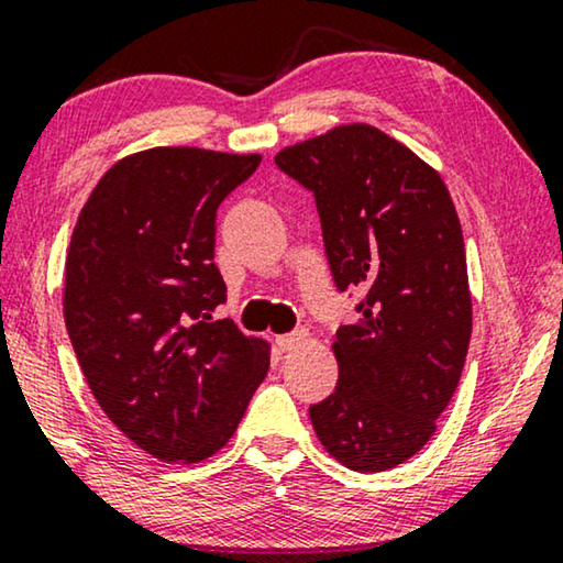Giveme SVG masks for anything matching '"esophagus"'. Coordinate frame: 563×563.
I'll return each instance as SVG.
<instances>
[{
	"label": "esophagus",
	"mask_w": 563,
	"mask_h": 563,
	"mask_svg": "<svg viewBox=\"0 0 563 563\" xmlns=\"http://www.w3.org/2000/svg\"><path fill=\"white\" fill-rule=\"evenodd\" d=\"M306 341V333L303 331H296V333H285V335H278V339H275V343H278V349L280 351H292V349H298L300 343Z\"/></svg>",
	"instance_id": "1"
}]
</instances>
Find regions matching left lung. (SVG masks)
Masks as SVG:
<instances>
[{
	"label": "left lung",
	"instance_id": "left-lung-1",
	"mask_svg": "<svg viewBox=\"0 0 563 563\" xmlns=\"http://www.w3.org/2000/svg\"><path fill=\"white\" fill-rule=\"evenodd\" d=\"M275 164L313 191L335 288L364 292L362 318L335 331L339 384L310 422L341 465L397 467L438 430L470 346L455 205L430 164L368 123L285 146Z\"/></svg>",
	"mask_w": 563,
	"mask_h": 563
}]
</instances>
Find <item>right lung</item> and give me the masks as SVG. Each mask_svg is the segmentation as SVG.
I'll list each match as a JSON object with an SVG mask.
<instances>
[{
    "label": "right lung",
    "mask_w": 563,
    "mask_h": 563,
    "mask_svg": "<svg viewBox=\"0 0 563 563\" xmlns=\"http://www.w3.org/2000/svg\"><path fill=\"white\" fill-rule=\"evenodd\" d=\"M260 154L156 146L113 164L75 222L63 313L108 419L164 463L212 457L271 368V343L212 310L217 207Z\"/></svg>",
    "instance_id": "right-lung-1"
}]
</instances>
